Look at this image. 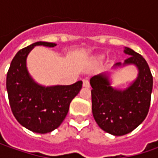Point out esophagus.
I'll return each instance as SVG.
<instances>
[{"instance_id": "obj_1", "label": "esophagus", "mask_w": 158, "mask_h": 158, "mask_svg": "<svg viewBox=\"0 0 158 158\" xmlns=\"http://www.w3.org/2000/svg\"><path fill=\"white\" fill-rule=\"evenodd\" d=\"M82 85H83V87L89 88V80H87V79H84V80L82 81Z\"/></svg>"}]
</instances>
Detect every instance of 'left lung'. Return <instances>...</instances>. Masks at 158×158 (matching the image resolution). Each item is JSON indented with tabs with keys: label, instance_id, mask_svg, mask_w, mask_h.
I'll list each match as a JSON object with an SVG mask.
<instances>
[{
	"label": "left lung",
	"instance_id": "8db88e82",
	"mask_svg": "<svg viewBox=\"0 0 158 158\" xmlns=\"http://www.w3.org/2000/svg\"><path fill=\"white\" fill-rule=\"evenodd\" d=\"M124 52L129 57L123 64H114L113 68L133 64L138 69L137 78L127 88L112 87L106 73L92 76L89 80L95 120L101 129L116 136L130 133L145 119L153 87V77L145 59L128 47H125Z\"/></svg>",
	"mask_w": 158,
	"mask_h": 158
}]
</instances>
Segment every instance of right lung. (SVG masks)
<instances>
[{"label":"right lung","mask_w":158,"mask_h":158,"mask_svg":"<svg viewBox=\"0 0 158 158\" xmlns=\"http://www.w3.org/2000/svg\"><path fill=\"white\" fill-rule=\"evenodd\" d=\"M36 46L54 47L56 44L39 41L18 51L10 63L6 87L16 120L34 133L46 134L62 123L71 101L82 89V82L48 87L37 83L26 67L28 54Z\"/></svg>","instance_id":"right-lung-1"}]
</instances>
